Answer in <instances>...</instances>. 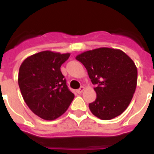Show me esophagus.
<instances>
[{
    "label": "esophagus",
    "instance_id": "1",
    "mask_svg": "<svg viewBox=\"0 0 154 154\" xmlns=\"http://www.w3.org/2000/svg\"><path fill=\"white\" fill-rule=\"evenodd\" d=\"M84 90H85V87H81L80 88H79V89H77V92L78 94H80V93H82V91H83Z\"/></svg>",
    "mask_w": 154,
    "mask_h": 154
}]
</instances>
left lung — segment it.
<instances>
[{"label":"left lung","instance_id":"1","mask_svg":"<svg viewBox=\"0 0 154 154\" xmlns=\"http://www.w3.org/2000/svg\"><path fill=\"white\" fill-rule=\"evenodd\" d=\"M76 59L87 68L97 87L91 113L103 120L114 119L129 106L137 86L138 71L130 57L119 49L100 48L84 52Z\"/></svg>","mask_w":154,"mask_h":154}]
</instances>
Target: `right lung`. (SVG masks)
I'll return each mask as SVG.
<instances>
[{
  "label": "right lung",
  "mask_w": 154,
  "mask_h": 154,
  "mask_svg": "<svg viewBox=\"0 0 154 154\" xmlns=\"http://www.w3.org/2000/svg\"><path fill=\"white\" fill-rule=\"evenodd\" d=\"M70 54L43 51L31 55L20 67L18 83L29 108L40 118L53 120L70 106L74 94L61 72Z\"/></svg>",
  "instance_id": "add662e5"
}]
</instances>
